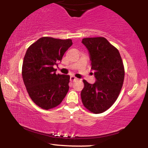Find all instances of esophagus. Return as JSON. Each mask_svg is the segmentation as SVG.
<instances>
[{"label": "esophagus", "instance_id": "esophagus-1", "mask_svg": "<svg viewBox=\"0 0 148 148\" xmlns=\"http://www.w3.org/2000/svg\"><path fill=\"white\" fill-rule=\"evenodd\" d=\"M76 80H78V79H76L75 76H71V77H70V81H71V82H74V81H76Z\"/></svg>", "mask_w": 148, "mask_h": 148}]
</instances>
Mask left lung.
Here are the masks:
<instances>
[{"instance_id":"left-lung-1","label":"left lung","mask_w":148,"mask_h":148,"mask_svg":"<svg viewBox=\"0 0 148 148\" xmlns=\"http://www.w3.org/2000/svg\"><path fill=\"white\" fill-rule=\"evenodd\" d=\"M82 43L89 51L91 69L97 81L94 84L83 81L81 100L88 111L98 114L108 109L118 99L125 79V68L118 49L104 37L84 38Z\"/></svg>"}]
</instances>
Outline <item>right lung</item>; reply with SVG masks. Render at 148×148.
Instances as JSON below:
<instances>
[{
	"instance_id": "obj_1",
	"label": "right lung",
	"mask_w": 148,
	"mask_h": 148,
	"mask_svg": "<svg viewBox=\"0 0 148 148\" xmlns=\"http://www.w3.org/2000/svg\"><path fill=\"white\" fill-rule=\"evenodd\" d=\"M72 45L70 39L43 37L27 49L22 65L23 83L33 102L43 109L58 106L69 90L70 76L56 74L53 65Z\"/></svg>"
}]
</instances>
